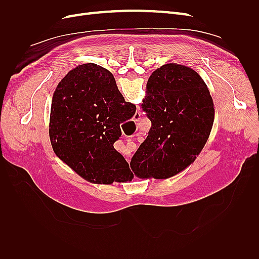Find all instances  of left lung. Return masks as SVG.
Masks as SVG:
<instances>
[{"mask_svg": "<svg viewBox=\"0 0 259 259\" xmlns=\"http://www.w3.org/2000/svg\"><path fill=\"white\" fill-rule=\"evenodd\" d=\"M142 108L151 127L131 168L139 178H169L190 165L205 146L214 122L213 99L194 70L167 64L149 77Z\"/></svg>", "mask_w": 259, "mask_h": 259, "instance_id": "obj_1", "label": "left lung"}]
</instances>
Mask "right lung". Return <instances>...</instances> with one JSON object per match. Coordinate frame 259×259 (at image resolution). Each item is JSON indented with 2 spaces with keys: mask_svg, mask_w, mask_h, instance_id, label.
<instances>
[{
  "mask_svg": "<svg viewBox=\"0 0 259 259\" xmlns=\"http://www.w3.org/2000/svg\"><path fill=\"white\" fill-rule=\"evenodd\" d=\"M136 106L124 100L114 76L96 64L77 66L54 93L50 138L55 153L81 177L112 184L128 168L113 144L120 124L132 119Z\"/></svg>",
  "mask_w": 259,
  "mask_h": 259,
  "instance_id": "1",
  "label": "right lung"
}]
</instances>
